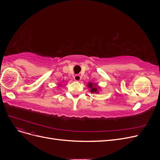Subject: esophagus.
<instances>
[{
  "label": "esophagus",
  "instance_id": "obj_1",
  "mask_svg": "<svg viewBox=\"0 0 160 160\" xmlns=\"http://www.w3.org/2000/svg\"><path fill=\"white\" fill-rule=\"evenodd\" d=\"M81 76L79 75H75L74 76V79L76 81H79L81 80Z\"/></svg>",
  "mask_w": 160,
  "mask_h": 160
}]
</instances>
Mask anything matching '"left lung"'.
<instances>
[{
	"instance_id": "8db88e82",
	"label": "left lung",
	"mask_w": 160,
	"mask_h": 160,
	"mask_svg": "<svg viewBox=\"0 0 160 160\" xmlns=\"http://www.w3.org/2000/svg\"><path fill=\"white\" fill-rule=\"evenodd\" d=\"M88 87L89 89H90L89 91H91L92 93H98L99 91L100 90V88L99 86H98V85L95 84L94 83H92L91 82H89L88 84Z\"/></svg>"
}]
</instances>
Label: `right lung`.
Segmentation results:
<instances>
[{
    "label": "right lung",
    "mask_w": 160,
    "mask_h": 160,
    "mask_svg": "<svg viewBox=\"0 0 160 160\" xmlns=\"http://www.w3.org/2000/svg\"><path fill=\"white\" fill-rule=\"evenodd\" d=\"M59 86H61V85H60V84H59Z\"/></svg>",
    "instance_id": "right-lung-1"
}]
</instances>
